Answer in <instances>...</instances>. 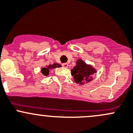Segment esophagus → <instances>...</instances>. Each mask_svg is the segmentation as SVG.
I'll list each match as a JSON object with an SVG mask.
<instances>
[{
	"mask_svg": "<svg viewBox=\"0 0 133 133\" xmlns=\"http://www.w3.org/2000/svg\"><path fill=\"white\" fill-rule=\"evenodd\" d=\"M62 66L64 67V68H67L68 67V63H64V64H62Z\"/></svg>",
	"mask_w": 133,
	"mask_h": 133,
	"instance_id": "34e87169",
	"label": "esophagus"
}]
</instances>
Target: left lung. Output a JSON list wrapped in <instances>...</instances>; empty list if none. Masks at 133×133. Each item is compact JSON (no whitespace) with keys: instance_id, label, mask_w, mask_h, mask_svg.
I'll list each match as a JSON object with an SVG mask.
<instances>
[{"instance_id":"obj_1","label":"left lung","mask_w":133,"mask_h":133,"mask_svg":"<svg viewBox=\"0 0 133 133\" xmlns=\"http://www.w3.org/2000/svg\"><path fill=\"white\" fill-rule=\"evenodd\" d=\"M96 70L91 64H88L82 59H78L76 65L71 70L74 81L80 85L89 83L93 80L92 76L96 73Z\"/></svg>"}]
</instances>
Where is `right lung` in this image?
Wrapping results in <instances>:
<instances>
[{"label": "right lung", "instance_id": "obj_1", "mask_svg": "<svg viewBox=\"0 0 133 133\" xmlns=\"http://www.w3.org/2000/svg\"><path fill=\"white\" fill-rule=\"evenodd\" d=\"M61 67L62 65L60 64H57V63H54L53 64H49L48 65H45V68H42L41 73L44 76H48V75H49V73L52 69L57 68H61Z\"/></svg>", "mask_w": 133, "mask_h": 133}]
</instances>
